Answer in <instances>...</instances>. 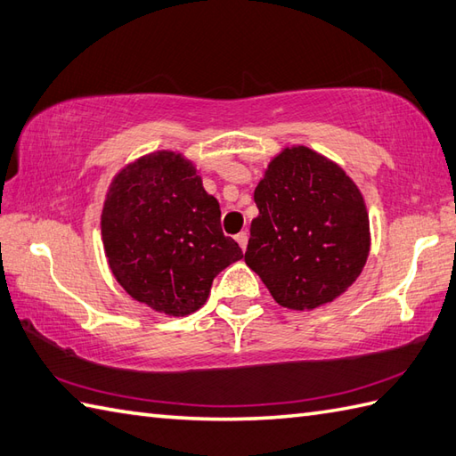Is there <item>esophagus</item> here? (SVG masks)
Masks as SVG:
<instances>
[{"label": "esophagus", "instance_id": "34e87169", "mask_svg": "<svg viewBox=\"0 0 456 456\" xmlns=\"http://www.w3.org/2000/svg\"><path fill=\"white\" fill-rule=\"evenodd\" d=\"M236 241L240 244L241 251H246V248H248V232H240V234L236 236Z\"/></svg>", "mask_w": 456, "mask_h": 456}]
</instances>
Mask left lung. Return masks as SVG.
<instances>
[{"label": "left lung", "instance_id": "left-lung-1", "mask_svg": "<svg viewBox=\"0 0 456 456\" xmlns=\"http://www.w3.org/2000/svg\"><path fill=\"white\" fill-rule=\"evenodd\" d=\"M246 263L271 297L312 310L343 295L365 267L369 215L357 185L306 146L285 148L256 187Z\"/></svg>", "mask_w": 456, "mask_h": 456}]
</instances>
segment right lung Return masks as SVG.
<instances>
[{
  "label": "right lung",
  "instance_id": "obj_1",
  "mask_svg": "<svg viewBox=\"0 0 456 456\" xmlns=\"http://www.w3.org/2000/svg\"><path fill=\"white\" fill-rule=\"evenodd\" d=\"M101 234L120 287L167 316L199 310L218 273L244 257L220 228L218 200L175 151H156L120 171L109 187Z\"/></svg>",
  "mask_w": 456,
  "mask_h": 456
}]
</instances>
